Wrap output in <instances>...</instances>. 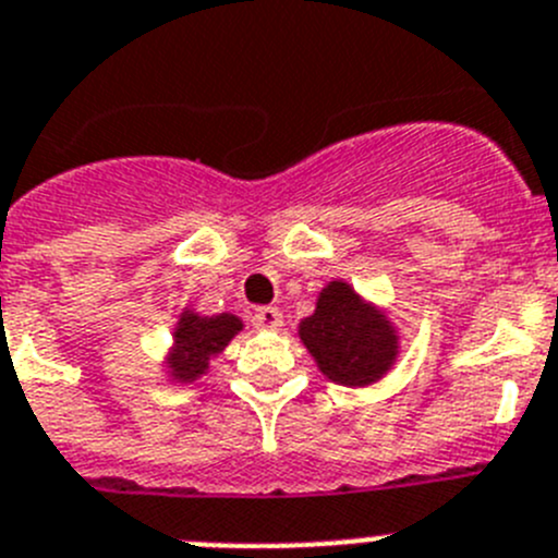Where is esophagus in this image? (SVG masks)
<instances>
[{"mask_svg":"<svg viewBox=\"0 0 558 558\" xmlns=\"http://www.w3.org/2000/svg\"><path fill=\"white\" fill-rule=\"evenodd\" d=\"M253 325L258 330H280L283 327V314L272 308V305H264V308L253 311Z\"/></svg>","mask_w":558,"mask_h":558,"instance_id":"1","label":"esophagus"}]
</instances>
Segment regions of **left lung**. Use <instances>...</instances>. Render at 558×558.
<instances>
[{"mask_svg":"<svg viewBox=\"0 0 558 558\" xmlns=\"http://www.w3.org/2000/svg\"><path fill=\"white\" fill-rule=\"evenodd\" d=\"M300 338L322 372L341 385H368L397 357V338L388 322L363 305L347 283L322 291L316 314L300 325Z\"/></svg>","mask_w":558,"mask_h":558,"instance_id":"obj_1","label":"left lung"}]
</instances>
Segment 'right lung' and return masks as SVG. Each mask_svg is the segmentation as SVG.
I'll return each instance as SVG.
<instances>
[{
  "mask_svg": "<svg viewBox=\"0 0 558 558\" xmlns=\"http://www.w3.org/2000/svg\"><path fill=\"white\" fill-rule=\"evenodd\" d=\"M242 330V322L231 314L217 316H195L184 314L175 330V352H173V372L175 377L190 383L197 374L206 372L208 357L217 355L228 347L236 332Z\"/></svg>",
  "mask_w": 558,
  "mask_h": 558,
  "instance_id": "obj_1",
  "label": "right lung"
}]
</instances>
